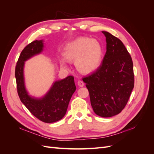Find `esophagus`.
Returning a JSON list of instances; mask_svg holds the SVG:
<instances>
[{
	"label": "esophagus",
	"mask_w": 154,
	"mask_h": 154,
	"mask_svg": "<svg viewBox=\"0 0 154 154\" xmlns=\"http://www.w3.org/2000/svg\"><path fill=\"white\" fill-rule=\"evenodd\" d=\"M78 85L79 87H83V85H84V83H83V81H82V80H78Z\"/></svg>",
	"instance_id": "obj_1"
}]
</instances>
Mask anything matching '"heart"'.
I'll return each mask as SVG.
<instances>
[{
	"label": "heart",
	"instance_id": "b5f03b06",
	"mask_svg": "<svg viewBox=\"0 0 154 154\" xmlns=\"http://www.w3.org/2000/svg\"><path fill=\"white\" fill-rule=\"evenodd\" d=\"M63 54L67 59L75 60V66L79 71L91 73L100 66L103 50L97 40L80 37L69 43L64 49ZM66 63L65 59L61 60L62 66L66 67Z\"/></svg>",
	"mask_w": 154,
	"mask_h": 154
}]
</instances>
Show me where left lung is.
Wrapping results in <instances>:
<instances>
[{
  "instance_id": "left-lung-1",
  "label": "left lung",
  "mask_w": 154,
  "mask_h": 154,
  "mask_svg": "<svg viewBox=\"0 0 154 154\" xmlns=\"http://www.w3.org/2000/svg\"><path fill=\"white\" fill-rule=\"evenodd\" d=\"M106 51L95 71L83 78L96 114L109 118L125 108L134 86L133 62L125 46L117 37L102 31Z\"/></svg>"
}]
</instances>
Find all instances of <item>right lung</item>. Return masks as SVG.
Segmentation results:
<instances>
[{"mask_svg":"<svg viewBox=\"0 0 154 154\" xmlns=\"http://www.w3.org/2000/svg\"><path fill=\"white\" fill-rule=\"evenodd\" d=\"M43 40H35L22 50L15 67V78L18 96L22 103L37 119L44 123H54L66 115L69 103L76 91L74 77L69 76L56 81L50 90L42 98L31 97L27 92L24 77L26 60L43 51Z\"/></svg>","mask_w":154,"mask_h":154,"instance_id":"1","label":"right lung"}]
</instances>
